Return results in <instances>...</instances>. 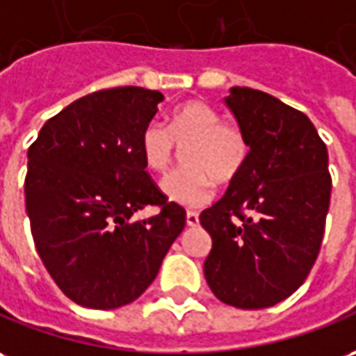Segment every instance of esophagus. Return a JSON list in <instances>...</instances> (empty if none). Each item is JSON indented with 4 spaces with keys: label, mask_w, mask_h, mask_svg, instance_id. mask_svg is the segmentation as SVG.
<instances>
[{
    "label": "esophagus",
    "mask_w": 356,
    "mask_h": 356,
    "mask_svg": "<svg viewBox=\"0 0 356 356\" xmlns=\"http://www.w3.org/2000/svg\"><path fill=\"white\" fill-rule=\"evenodd\" d=\"M186 225L188 227H197L200 225V215L195 211H188L186 213Z\"/></svg>",
    "instance_id": "1"
}]
</instances>
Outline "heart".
Wrapping results in <instances>:
<instances>
[{"instance_id": "obj_1", "label": "heart", "mask_w": 356, "mask_h": 356, "mask_svg": "<svg viewBox=\"0 0 356 356\" xmlns=\"http://www.w3.org/2000/svg\"><path fill=\"white\" fill-rule=\"evenodd\" d=\"M184 168L168 174L161 192L168 202L202 207L215 195V180L232 182L248 161V139L238 126L225 124L205 102L190 100L174 108L168 126L149 124L141 134V156L151 172L163 174L174 161V145L183 147Z\"/></svg>"}]
</instances>
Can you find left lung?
Instances as JSON below:
<instances>
[{
    "label": "left lung",
    "mask_w": 356,
    "mask_h": 356,
    "mask_svg": "<svg viewBox=\"0 0 356 356\" xmlns=\"http://www.w3.org/2000/svg\"><path fill=\"white\" fill-rule=\"evenodd\" d=\"M225 104L248 139V161L200 215L213 246L203 271L213 295L244 310L275 306L305 283L330 209L327 149L306 114L232 87Z\"/></svg>",
    "instance_id": "left-lung-1"
}]
</instances>
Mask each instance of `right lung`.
Here are the masks:
<instances>
[{"instance_id": "1", "label": "right lung", "mask_w": 356, "mask_h": 356, "mask_svg": "<svg viewBox=\"0 0 356 356\" xmlns=\"http://www.w3.org/2000/svg\"><path fill=\"white\" fill-rule=\"evenodd\" d=\"M163 92L99 90L50 118L29 149L24 203L36 252L73 302L112 310L145 293L186 225L145 172L141 134ZM159 204L161 213L131 221Z\"/></svg>"}]
</instances>
